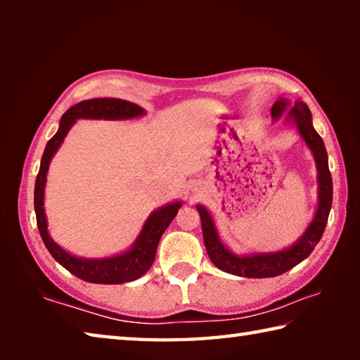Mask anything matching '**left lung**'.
Wrapping results in <instances>:
<instances>
[{
	"mask_svg": "<svg viewBox=\"0 0 360 360\" xmlns=\"http://www.w3.org/2000/svg\"><path fill=\"white\" fill-rule=\"evenodd\" d=\"M285 109H289V120L294 122L304 143L311 149L313 157L318 165V182H319V206L316 211V216L309 227L304 231L303 236L294 246L279 252L270 254H252V255H235L225 248L221 240H219L217 231L214 229L211 214L203 206H197L202 217V230H203V241L206 246L210 259L219 270L227 271L230 275L245 276V278H273L283 273L289 271L290 268L300 264L302 260L308 257L313 252L314 246L318 245L322 233H324L328 212L332 208V176L328 172V158L324 141L314 130L311 122V112L308 106L302 101H297L295 105L290 106V103L285 98H279L271 108V117L278 119Z\"/></svg>",
	"mask_w": 360,
	"mask_h": 360,
	"instance_id": "8db88e82",
	"label": "left lung"
}]
</instances>
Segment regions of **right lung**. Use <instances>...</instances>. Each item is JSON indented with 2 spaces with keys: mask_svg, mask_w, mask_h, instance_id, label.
<instances>
[{
  "mask_svg": "<svg viewBox=\"0 0 360 360\" xmlns=\"http://www.w3.org/2000/svg\"><path fill=\"white\" fill-rule=\"evenodd\" d=\"M143 112L144 109L135 105V103L119 98H94L77 103L63 114L62 120H60L58 131L49 139L41 158L39 173L36 176L34 182V212L41 238L44 241L47 251L52 254V257L60 265L87 283L122 284L141 278L149 270L150 265L154 264L158 241H160L163 231L172 224L174 216L178 214L181 203L176 202L167 205L152 212L148 221H146L135 245L125 254L109 259H77L75 255L63 251L47 233V221L44 214V186L49 163H51V158L60 148V144L63 143L71 125L77 119H131L138 117Z\"/></svg>",
  "mask_w": 360,
  "mask_h": 360,
  "instance_id": "add662e5",
  "label": "right lung"
}]
</instances>
